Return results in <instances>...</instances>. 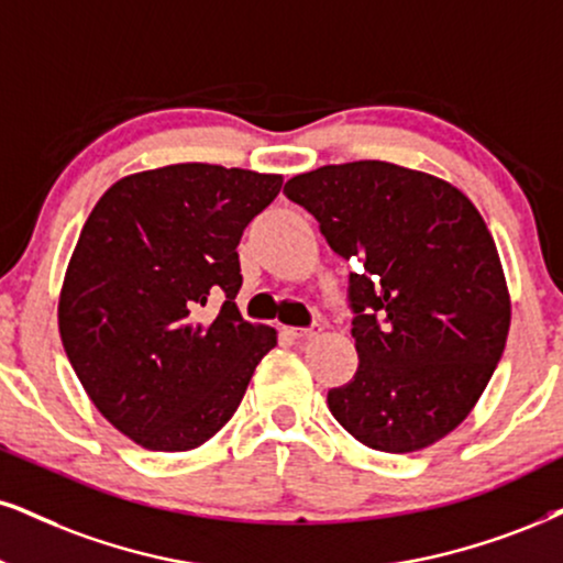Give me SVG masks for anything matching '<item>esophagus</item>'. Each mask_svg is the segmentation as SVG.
Here are the masks:
<instances>
[{"label": "esophagus", "mask_w": 563, "mask_h": 563, "mask_svg": "<svg viewBox=\"0 0 563 563\" xmlns=\"http://www.w3.org/2000/svg\"><path fill=\"white\" fill-rule=\"evenodd\" d=\"M321 329H287V334L292 339H313Z\"/></svg>", "instance_id": "1"}]
</instances>
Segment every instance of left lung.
Masks as SVG:
<instances>
[{
  "instance_id": "1",
  "label": "left lung",
  "mask_w": 563,
  "mask_h": 563,
  "mask_svg": "<svg viewBox=\"0 0 563 563\" xmlns=\"http://www.w3.org/2000/svg\"><path fill=\"white\" fill-rule=\"evenodd\" d=\"M355 263L360 357L329 409L367 449L409 454L473 412L511 323L496 242L460 187L388 162L331 164L284 185Z\"/></svg>"
}]
</instances>
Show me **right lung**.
Returning <instances> with one entry per match:
<instances>
[{"label":"right lung","mask_w":563,"mask_h":563,"mask_svg":"<svg viewBox=\"0 0 563 563\" xmlns=\"http://www.w3.org/2000/svg\"><path fill=\"white\" fill-rule=\"evenodd\" d=\"M282 175L169 164L109 187L59 289V336L88 399L148 451H190L238 412L276 331L240 316L238 245ZM221 299L217 314L205 305Z\"/></svg>","instance_id":"right-lung-1"}]
</instances>
